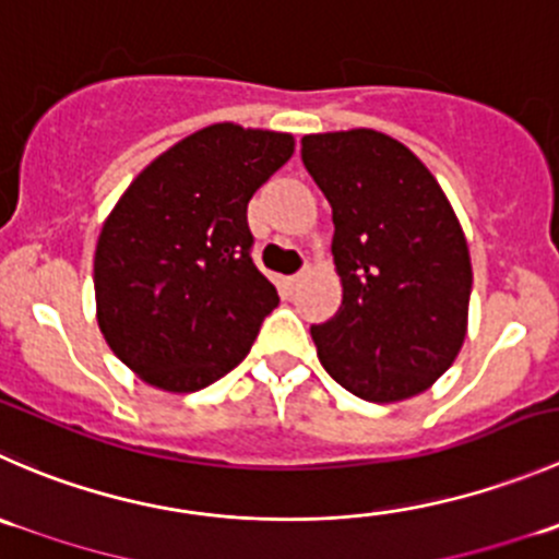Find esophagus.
<instances>
[{
	"mask_svg": "<svg viewBox=\"0 0 559 559\" xmlns=\"http://www.w3.org/2000/svg\"><path fill=\"white\" fill-rule=\"evenodd\" d=\"M300 281H302V273L289 275V278H284V289H286V292H295V289H297V284H300Z\"/></svg>",
	"mask_w": 559,
	"mask_h": 559,
	"instance_id": "1",
	"label": "esophagus"
}]
</instances>
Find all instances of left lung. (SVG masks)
<instances>
[{"mask_svg":"<svg viewBox=\"0 0 559 559\" xmlns=\"http://www.w3.org/2000/svg\"><path fill=\"white\" fill-rule=\"evenodd\" d=\"M302 164L333 207L344 297L313 324L324 371L373 404L429 390L467 335L473 264L451 202L409 150L379 130L302 135Z\"/></svg>","mask_w":559,"mask_h":559,"instance_id":"8db88e82","label":"left lung"}]
</instances>
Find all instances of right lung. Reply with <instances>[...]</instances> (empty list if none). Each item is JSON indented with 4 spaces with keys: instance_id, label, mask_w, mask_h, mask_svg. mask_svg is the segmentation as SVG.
<instances>
[{
    "instance_id": "1",
    "label": "right lung",
    "mask_w": 559,
    "mask_h": 559,
    "mask_svg": "<svg viewBox=\"0 0 559 559\" xmlns=\"http://www.w3.org/2000/svg\"><path fill=\"white\" fill-rule=\"evenodd\" d=\"M295 153L275 130L218 122L135 177L95 248L97 324L153 388L197 393L251 352L275 286L253 264L248 202Z\"/></svg>"
}]
</instances>
